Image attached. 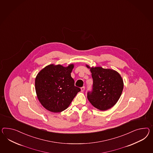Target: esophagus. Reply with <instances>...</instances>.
Returning <instances> with one entry per match:
<instances>
[{
  "label": "esophagus",
  "mask_w": 153,
  "mask_h": 153,
  "mask_svg": "<svg viewBox=\"0 0 153 153\" xmlns=\"http://www.w3.org/2000/svg\"><path fill=\"white\" fill-rule=\"evenodd\" d=\"M85 90V87L84 86H82V88H81V91L83 92Z\"/></svg>",
  "instance_id": "34e87169"
}]
</instances>
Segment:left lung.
<instances>
[{
    "label": "left lung",
    "mask_w": 153,
    "mask_h": 153,
    "mask_svg": "<svg viewBox=\"0 0 153 153\" xmlns=\"http://www.w3.org/2000/svg\"><path fill=\"white\" fill-rule=\"evenodd\" d=\"M93 79V89L88 93V99L91 105L98 109L105 111L112 108L122 95L124 82L120 74L112 69L101 67H90Z\"/></svg>",
    "instance_id": "8db88e82"
}]
</instances>
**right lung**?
<instances>
[{"label": "right lung", "mask_w": 153, "mask_h": 153, "mask_svg": "<svg viewBox=\"0 0 153 153\" xmlns=\"http://www.w3.org/2000/svg\"><path fill=\"white\" fill-rule=\"evenodd\" d=\"M74 64L68 67L54 64L44 67L35 79V91L40 104L53 113L66 109L80 89L74 86L71 73Z\"/></svg>", "instance_id": "add662e5"}]
</instances>
